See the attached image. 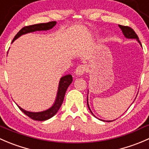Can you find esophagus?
<instances>
[{"mask_svg":"<svg viewBox=\"0 0 149 149\" xmlns=\"http://www.w3.org/2000/svg\"><path fill=\"white\" fill-rule=\"evenodd\" d=\"M85 71H86V67L84 65H79L76 68V74L77 76H81L84 73Z\"/></svg>","mask_w":149,"mask_h":149,"instance_id":"1","label":"esophagus"}]
</instances>
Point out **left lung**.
Masks as SVG:
<instances>
[{"label": "left lung", "mask_w": 149, "mask_h": 149, "mask_svg": "<svg viewBox=\"0 0 149 149\" xmlns=\"http://www.w3.org/2000/svg\"><path fill=\"white\" fill-rule=\"evenodd\" d=\"M119 27H120L121 30H122V33H123L124 36H125L127 38H135V39H136L137 41L139 42V44L141 45V41H139L138 36H137V34L135 33V32L134 31L133 29L131 28L130 27H128V26H123V25H120V24H119ZM87 105L89 111H90V112L92 113V114L93 115V116H95V115L92 113V111H91L90 108H89V104H88V97H87ZM108 122H111V121H108Z\"/></svg>", "instance_id": "1"}]
</instances>
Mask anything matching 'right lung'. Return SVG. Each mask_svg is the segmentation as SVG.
Returning <instances> with one entry per match:
<instances>
[{
  "label": "right lung",
  "instance_id": "right-lung-1",
  "mask_svg": "<svg viewBox=\"0 0 149 149\" xmlns=\"http://www.w3.org/2000/svg\"><path fill=\"white\" fill-rule=\"evenodd\" d=\"M56 23L57 22H56L55 21H52L47 23H41V24H33V25L25 26V27H22V28L21 30L17 33V34L14 36V39H13L12 42L14 41V40L18 38L19 36H21L22 35L26 34V33H32V32H35V31H41V30H50V29H52L54 25H55ZM72 81H73V77H72L71 75H66V76H63V77H62L61 79H60V83H59L58 91H57V97H56V100H55V102H54V105H53L49 109L47 110V111L35 113V112H30V111H24V109L20 108L19 105H17V106L19 107V108L22 111L24 114L27 115L28 117H30V119H33V120H36V121L47 120V119H50V118H52V116H54V115L57 113L58 110L60 109V106H61L62 103H63V100H64L65 94L66 90H67L69 85L72 83Z\"/></svg>",
  "mask_w": 149,
  "mask_h": 149
}]
</instances>
